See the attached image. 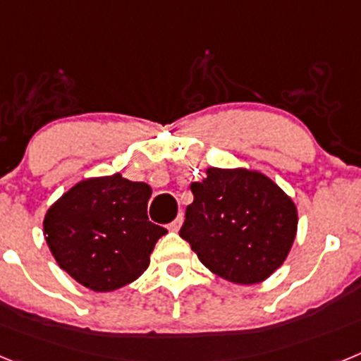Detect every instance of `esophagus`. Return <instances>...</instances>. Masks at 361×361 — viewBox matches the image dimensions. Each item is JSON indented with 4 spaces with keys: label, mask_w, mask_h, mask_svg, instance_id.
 Segmentation results:
<instances>
[{
    "label": "esophagus",
    "mask_w": 361,
    "mask_h": 361,
    "mask_svg": "<svg viewBox=\"0 0 361 361\" xmlns=\"http://www.w3.org/2000/svg\"><path fill=\"white\" fill-rule=\"evenodd\" d=\"M183 222H184V216H183V213H180V215H178L173 222H170V226H168V228H170L171 231H178V229H180V226H183Z\"/></svg>",
    "instance_id": "1"
}]
</instances>
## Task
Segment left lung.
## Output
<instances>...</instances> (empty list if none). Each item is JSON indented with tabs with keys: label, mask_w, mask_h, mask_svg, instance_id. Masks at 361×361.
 <instances>
[{
	"label": "left lung",
	"mask_w": 361,
	"mask_h": 361,
	"mask_svg": "<svg viewBox=\"0 0 361 361\" xmlns=\"http://www.w3.org/2000/svg\"><path fill=\"white\" fill-rule=\"evenodd\" d=\"M193 202L178 235L200 262L235 283H258L283 264L296 237V206L258 171L208 168L191 184Z\"/></svg>",
	"instance_id": "8db88e82"
}]
</instances>
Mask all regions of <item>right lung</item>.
I'll use <instances>...</instances> for the list:
<instances>
[{"instance_id": "obj_1", "label": "right lung", "mask_w": 361, "mask_h": 361, "mask_svg": "<svg viewBox=\"0 0 361 361\" xmlns=\"http://www.w3.org/2000/svg\"><path fill=\"white\" fill-rule=\"evenodd\" d=\"M152 188L121 173L86 178L47 212L44 238L59 267L85 288L116 291L149 266L166 229L148 220Z\"/></svg>"}]
</instances>
